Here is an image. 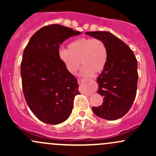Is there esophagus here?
Listing matches in <instances>:
<instances>
[{
  "instance_id": "esophagus-1",
  "label": "esophagus",
  "mask_w": 156,
  "mask_h": 156,
  "mask_svg": "<svg viewBox=\"0 0 156 156\" xmlns=\"http://www.w3.org/2000/svg\"><path fill=\"white\" fill-rule=\"evenodd\" d=\"M82 82H89V80H82ZM89 94V95H90V93H89V94Z\"/></svg>"
}]
</instances>
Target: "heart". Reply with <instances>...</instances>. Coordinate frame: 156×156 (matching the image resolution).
<instances>
[{
    "mask_svg": "<svg viewBox=\"0 0 156 156\" xmlns=\"http://www.w3.org/2000/svg\"><path fill=\"white\" fill-rule=\"evenodd\" d=\"M58 58L68 72L73 75L78 72L81 63L80 76L90 78L94 73H100L103 70L108 60V51L101 39L82 37L71 42L68 49H61Z\"/></svg>",
    "mask_w": 156,
    "mask_h": 156,
    "instance_id": "heart-1",
    "label": "heart"
}]
</instances>
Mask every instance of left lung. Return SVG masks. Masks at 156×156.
<instances>
[{"label": "left lung", "mask_w": 156, "mask_h": 156, "mask_svg": "<svg viewBox=\"0 0 156 156\" xmlns=\"http://www.w3.org/2000/svg\"><path fill=\"white\" fill-rule=\"evenodd\" d=\"M105 44L108 60L97 78L98 94L103 97V105L92 107L95 115L115 120L128 113L135 100L137 90V60L133 51L118 37L108 31L86 32Z\"/></svg>", "instance_id": "left-lung-1"}]
</instances>
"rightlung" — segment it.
Instances as JSON below:
<instances>
[{
    "label": "right lung",
    "mask_w": 156,
    "mask_h": 156,
    "mask_svg": "<svg viewBox=\"0 0 156 156\" xmlns=\"http://www.w3.org/2000/svg\"><path fill=\"white\" fill-rule=\"evenodd\" d=\"M81 32L62 25L42 27L25 48L20 65L23 94L27 104L39 120L63 122L72 113L78 80L58 58L60 44Z\"/></svg>",
    "instance_id": "right-lung-1"
}]
</instances>
